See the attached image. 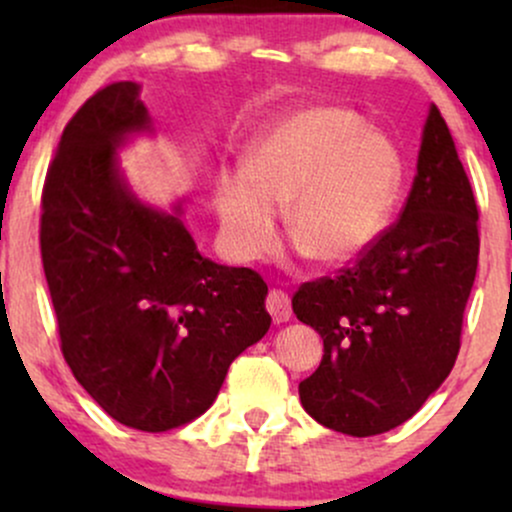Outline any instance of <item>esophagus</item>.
I'll return each mask as SVG.
<instances>
[{
  "instance_id": "obj_1",
  "label": "esophagus",
  "mask_w": 512,
  "mask_h": 512,
  "mask_svg": "<svg viewBox=\"0 0 512 512\" xmlns=\"http://www.w3.org/2000/svg\"><path fill=\"white\" fill-rule=\"evenodd\" d=\"M267 310L269 315L274 317V322H289L291 317V298L289 293H284L281 289H272L267 293Z\"/></svg>"
}]
</instances>
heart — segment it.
I'll return each mask as SVG.
<instances>
[{
  "instance_id": "b5f03b06",
  "label": "heart",
  "mask_w": 512,
  "mask_h": 512,
  "mask_svg": "<svg viewBox=\"0 0 512 512\" xmlns=\"http://www.w3.org/2000/svg\"><path fill=\"white\" fill-rule=\"evenodd\" d=\"M399 190V158L342 108H308L250 146L243 173H219L214 207L228 250L257 260L276 240V209L298 250L320 264L354 260L378 240Z\"/></svg>"
}]
</instances>
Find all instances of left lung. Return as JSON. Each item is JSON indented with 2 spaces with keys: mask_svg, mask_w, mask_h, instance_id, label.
Returning a JSON list of instances; mask_svg holds the SVG:
<instances>
[{
  "mask_svg": "<svg viewBox=\"0 0 512 512\" xmlns=\"http://www.w3.org/2000/svg\"><path fill=\"white\" fill-rule=\"evenodd\" d=\"M479 211L443 115L431 105L399 219L339 276L293 293L325 354L298 385L317 424L366 438L411 419L450 375L479 262Z\"/></svg>",
  "mask_w": 512,
  "mask_h": 512,
  "instance_id": "obj_1",
  "label": "left lung"
}]
</instances>
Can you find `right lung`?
<instances>
[{
  "label": "right lung",
  "instance_id": "add662e5",
  "mask_svg": "<svg viewBox=\"0 0 512 512\" xmlns=\"http://www.w3.org/2000/svg\"><path fill=\"white\" fill-rule=\"evenodd\" d=\"M142 86L93 93L48 168L40 252L64 361L115 421L146 433L190 424L228 366L267 334V284L199 255L173 211L146 207L117 168L127 137L151 132Z\"/></svg>",
  "mask_w": 512,
  "mask_h": 512
}]
</instances>
